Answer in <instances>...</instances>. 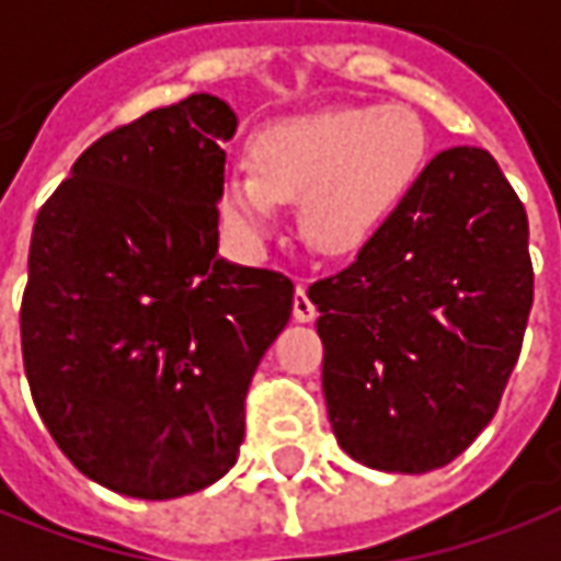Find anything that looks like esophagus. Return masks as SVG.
I'll return each mask as SVG.
<instances>
[{
	"label": "esophagus",
	"instance_id": "1",
	"mask_svg": "<svg viewBox=\"0 0 561 561\" xmlns=\"http://www.w3.org/2000/svg\"><path fill=\"white\" fill-rule=\"evenodd\" d=\"M319 316L316 307H312V300H309L307 285L304 282H297V291H294V319L297 321H312Z\"/></svg>",
	"mask_w": 561,
	"mask_h": 561
}]
</instances>
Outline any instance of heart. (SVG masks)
I'll return each instance as SVG.
<instances>
[{"label":"heart","instance_id":"obj_1","mask_svg":"<svg viewBox=\"0 0 561 561\" xmlns=\"http://www.w3.org/2000/svg\"><path fill=\"white\" fill-rule=\"evenodd\" d=\"M428 163V130L407 105H346L276 121L252 139V170L230 167L227 225L245 242L273 233L279 203H297L304 240L352 254L386 225Z\"/></svg>","mask_w":561,"mask_h":561}]
</instances>
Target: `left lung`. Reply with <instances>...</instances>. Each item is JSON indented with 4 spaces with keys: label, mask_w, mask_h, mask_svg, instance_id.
Masks as SVG:
<instances>
[{
    "label": "left lung",
    "mask_w": 561,
    "mask_h": 561,
    "mask_svg": "<svg viewBox=\"0 0 561 561\" xmlns=\"http://www.w3.org/2000/svg\"><path fill=\"white\" fill-rule=\"evenodd\" d=\"M531 297L526 206L489 151H440L355 261L309 285L336 444L389 473L461 456L499 410Z\"/></svg>",
    "instance_id": "8db88e82"
}]
</instances>
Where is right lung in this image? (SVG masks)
I'll use <instances>...</instances> for the list:
<instances>
[{"instance_id": "right-lung-1", "label": "right lung", "mask_w": 561, "mask_h": 561, "mask_svg": "<svg viewBox=\"0 0 561 561\" xmlns=\"http://www.w3.org/2000/svg\"><path fill=\"white\" fill-rule=\"evenodd\" d=\"M233 108L213 93L105 133L38 209L21 304L35 410L93 483L167 501L240 456L294 285L218 254Z\"/></svg>"}]
</instances>
